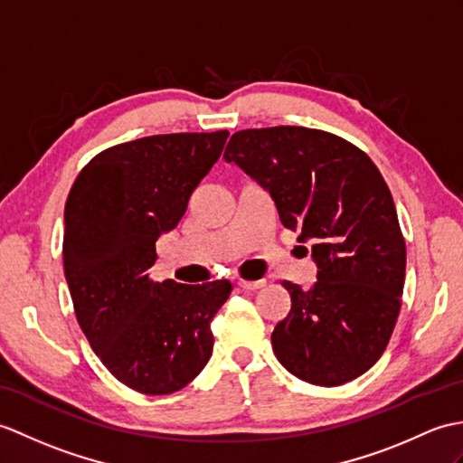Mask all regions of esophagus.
<instances>
[{
    "mask_svg": "<svg viewBox=\"0 0 463 463\" xmlns=\"http://www.w3.org/2000/svg\"><path fill=\"white\" fill-rule=\"evenodd\" d=\"M239 286L242 289H258V288H264L266 282L264 280H239Z\"/></svg>",
    "mask_w": 463,
    "mask_h": 463,
    "instance_id": "1",
    "label": "esophagus"
}]
</instances>
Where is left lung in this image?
Here are the masks:
<instances>
[{
  "label": "left lung",
  "mask_w": 463,
  "mask_h": 463,
  "mask_svg": "<svg viewBox=\"0 0 463 463\" xmlns=\"http://www.w3.org/2000/svg\"><path fill=\"white\" fill-rule=\"evenodd\" d=\"M224 161L270 193L286 229L311 242L316 284L282 286L292 309L272 331L276 359L311 384L337 386L381 359L401 311L406 244L389 187L367 154L321 130L232 134Z\"/></svg>",
  "instance_id": "1"
}]
</instances>
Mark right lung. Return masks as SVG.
<instances>
[{"label":"right lung","instance_id":"add662e5","mask_svg":"<svg viewBox=\"0 0 463 463\" xmlns=\"http://www.w3.org/2000/svg\"><path fill=\"white\" fill-rule=\"evenodd\" d=\"M227 137L164 134L104 149L64 205V278L79 326L104 367L137 392H175L211 359V321L231 282H156L152 266L157 239L177 227Z\"/></svg>","mask_w":463,"mask_h":463}]
</instances>
